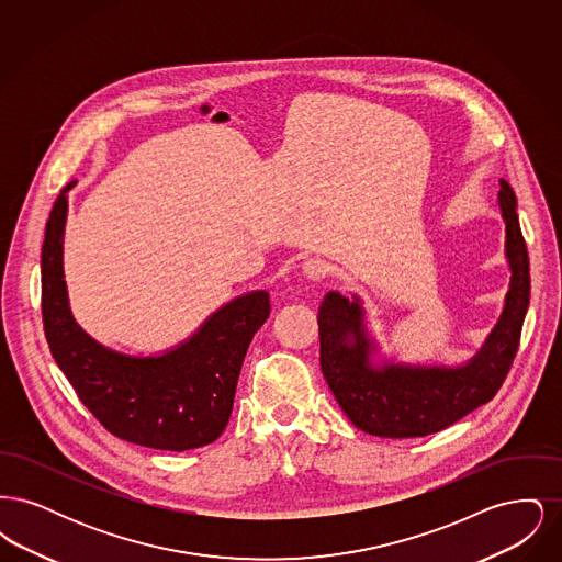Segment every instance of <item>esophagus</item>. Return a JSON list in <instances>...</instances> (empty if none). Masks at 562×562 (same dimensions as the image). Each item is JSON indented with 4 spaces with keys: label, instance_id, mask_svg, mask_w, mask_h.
Wrapping results in <instances>:
<instances>
[{
    "label": "esophagus",
    "instance_id": "1",
    "mask_svg": "<svg viewBox=\"0 0 562 562\" xmlns=\"http://www.w3.org/2000/svg\"><path fill=\"white\" fill-rule=\"evenodd\" d=\"M303 273L310 278V280H324L328 276V263L321 259V257H314V259H307L303 263Z\"/></svg>",
    "mask_w": 562,
    "mask_h": 562
}]
</instances>
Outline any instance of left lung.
Returning <instances> with one entry per match:
<instances>
[{"label":"left lung","mask_w":562,"mask_h":562,"mask_svg":"<svg viewBox=\"0 0 562 562\" xmlns=\"http://www.w3.org/2000/svg\"><path fill=\"white\" fill-rule=\"evenodd\" d=\"M499 206L508 232L512 286L502 321L470 364L461 369L387 367L374 371L369 364L360 305L339 293L324 296L318 312L322 374L356 428L381 438L428 436L453 426L491 401L504 385L520 346L531 276L516 195L506 181H502Z\"/></svg>","instance_id":"1"}]
</instances>
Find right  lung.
<instances>
[{
  "label": "right lung",
  "instance_id": "right-lung-1",
  "mask_svg": "<svg viewBox=\"0 0 562 562\" xmlns=\"http://www.w3.org/2000/svg\"><path fill=\"white\" fill-rule=\"evenodd\" d=\"M74 183L54 200L42 246V321L58 369L94 419L122 440L160 451L211 445L229 422L246 349L271 312L269 294L227 303L186 346L160 358L101 348L71 318L63 280V227Z\"/></svg>",
  "mask_w": 562,
  "mask_h": 562
}]
</instances>
